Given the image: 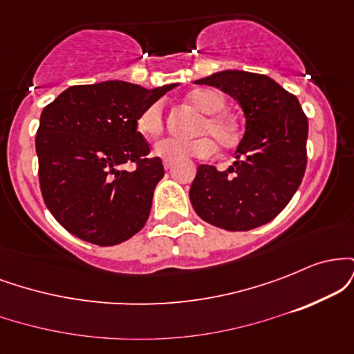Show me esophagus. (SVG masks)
Masks as SVG:
<instances>
[{
	"label": "esophagus",
	"instance_id": "34e87169",
	"mask_svg": "<svg viewBox=\"0 0 354 354\" xmlns=\"http://www.w3.org/2000/svg\"><path fill=\"white\" fill-rule=\"evenodd\" d=\"M163 165H165V169L166 171H168V169H171L173 168V161H163Z\"/></svg>",
	"mask_w": 354,
	"mask_h": 354
}]
</instances>
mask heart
<instances>
[{"label":"heart","instance_id":"1","mask_svg":"<svg viewBox=\"0 0 354 354\" xmlns=\"http://www.w3.org/2000/svg\"><path fill=\"white\" fill-rule=\"evenodd\" d=\"M188 101L196 106L205 118L198 124V133H205L196 138H163L153 146L154 156L165 161H183L188 158H208L219 148L228 149L236 141V129L230 118L221 115L225 100L214 89H194L188 95ZM136 128L145 136H158L165 128L163 104L160 101L146 106L136 120Z\"/></svg>","mask_w":354,"mask_h":354}]
</instances>
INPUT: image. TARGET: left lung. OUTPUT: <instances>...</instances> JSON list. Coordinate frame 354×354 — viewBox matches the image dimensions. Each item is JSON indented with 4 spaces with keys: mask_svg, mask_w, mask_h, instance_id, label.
<instances>
[{
    "mask_svg": "<svg viewBox=\"0 0 354 354\" xmlns=\"http://www.w3.org/2000/svg\"><path fill=\"white\" fill-rule=\"evenodd\" d=\"M194 83L236 98L245 135L228 169L198 166L191 205L201 219L223 230L266 225L290 203L306 169L308 120L298 98L270 76L241 70L216 71Z\"/></svg>",
    "mask_w": 354,
    "mask_h": 354,
    "instance_id": "left-lung-1",
    "label": "left lung"
}]
</instances>
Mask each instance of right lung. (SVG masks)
<instances>
[{
	"label": "right lung",
	"mask_w": 354,
	"mask_h": 354,
	"mask_svg": "<svg viewBox=\"0 0 354 354\" xmlns=\"http://www.w3.org/2000/svg\"><path fill=\"white\" fill-rule=\"evenodd\" d=\"M178 83L70 86L43 109L36 133L39 186L56 221L84 241L120 245L145 226L165 168L148 158L136 120ZM136 162L135 172L120 170Z\"/></svg>",
	"instance_id": "right-lung-1"
}]
</instances>
